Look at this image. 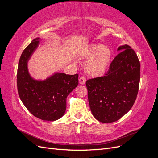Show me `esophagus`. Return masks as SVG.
Listing matches in <instances>:
<instances>
[{
    "label": "esophagus",
    "instance_id": "esophagus-1",
    "mask_svg": "<svg viewBox=\"0 0 158 158\" xmlns=\"http://www.w3.org/2000/svg\"><path fill=\"white\" fill-rule=\"evenodd\" d=\"M85 83V78L84 76H80L79 78V84L81 85H84Z\"/></svg>",
    "mask_w": 158,
    "mask_h": 158
}]
</instances>
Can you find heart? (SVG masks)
Instances as JSON below:
<instances>
[{
  "label": "heart",
  "instance_id": "heart-1",
  "mask_svg": "<svg viewBox=\"0 0 158 158\" xmlns=\"http://www.w3.org/2000/svg\"><path fill=\"white\" fill-rule=\"evenodd\" d=\"M83 58H88L84 63V70L87 74L98 77L103 75L111 64L112 51L106 45L89 44L81 52Z\"/></svg>",
  "mask_w": 158,
  "mask_h": 158
}]
</instances>
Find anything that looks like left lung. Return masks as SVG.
Returning a JSON list of instances; mask_svg holds the SVG:
<instances>
[{
  "label": "left lung",
  "instance_id": "left-lung-1",
  "mask_svg": "<svg viewBox=\"0 0 158 158\" xmlns=\"http://www.w3.org/2000/svg\"><path fill=\"white\" fill-rule=\"evenodd\" d=\"M117 51L106 76L85 82L91 111L104 123L117 121L130 111L139 88L140 64L136 52L128 45Z\"/></svg>",
  "mask_w": 158,
  "mask_h": 158
}]
</instances>
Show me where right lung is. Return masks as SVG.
<instances>
[{"mask_svg":"<svg viewBox=\"0 0 158 158\" xmlns=\"http://www.w3.org/2000/svg\"><path fill=\"white\" fill-rule=\"evenodd\" d=\"M40 41L39 37L35 38L22 52L17 73L18 92L33 115L44 121H54L64 115L66 98L78 85V74L55 73L43 80L31 77L27 63Z\"/></svg>","mask_w":158,"mask_h":158,"instance_id":"add662e5","label":"right lung"}]
</instances>
